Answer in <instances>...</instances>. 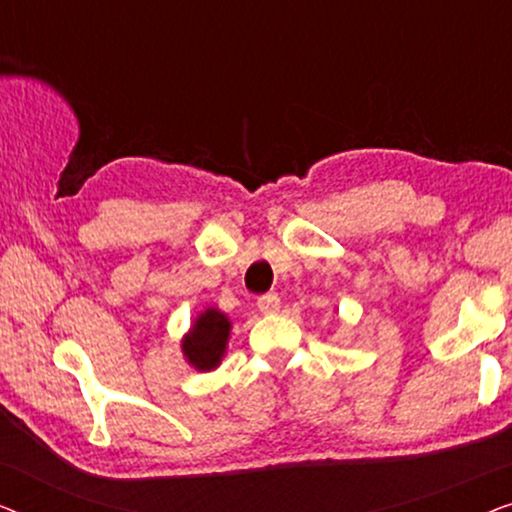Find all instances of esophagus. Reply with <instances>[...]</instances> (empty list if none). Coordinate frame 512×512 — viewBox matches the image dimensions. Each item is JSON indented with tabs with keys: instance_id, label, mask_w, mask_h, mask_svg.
<instances>
[{
	"instance_id": "obj_1",
	"label": "esophagus",
	"mask_w": 512,
	"mask_h": 512,
	"mask_svg": "<svg viewBox=\"0 0 512 512\" xmlns=\"http://www.w3.org/2000/svg\"><path fill=\"white\" fill-rule=\"evenodd\" d=\"M258 310H261L263 314H272V312H277L279 310V296L277 293H265V296H261L258 298Z\"/></svg>"
}]
</instances>
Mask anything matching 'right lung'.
Returning <instances> with one entry per match:
<instances>
[{
  "label": "right lung",
  "mask_w": 512,
  "mask_h": 512,
  "mask_svg": "<svg viewBox=\"0 0 512 512\" xmlns=\"http://www.w3.org/2000/svg\"><path fill=\"white\" fill-rule=\"evenodd\" d=\"M230 333V321L219 310H207L195 319L191 333L184 338L186 359L198 370H212L219 366Z\"/></svg>",
  "instance_id": "add662e5"
}]
</instances>
